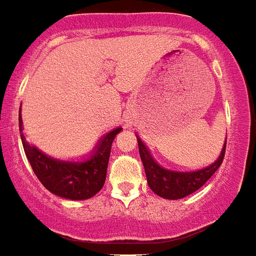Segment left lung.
Wrapping results in <instances>:
<instances>
[{"instance_id":"obj_1","label":"left lung","mask_w":256,"mask_h":256,"mask_svg":"<svg viewBox=\"0 0 256 256\" xmlns=\"http://www.w3.org/2000/svg\"><path fill=\"white\" fill-rule=\"evenodd\" d=\"M136 137L141 161H142L145 174H146L148 184L156 195L168 200L183 199L202 187L204 183L221 166L224 156H225V148H226V140H225L218 158L206 168L195 171H176L164 168L158 164L144 141L137 134Z\"/></svg>"}]
</instances>
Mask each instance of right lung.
Returning <instances> with one entry per match:
<instances>
[{"instance_id": "1", "label": "right lung", "mask_w": 256, "mask_h": 256, "mask_svg": "<svg viewBox=\"0 0 256 256\" xmlns=\"http://www.w3.org/2000/svg\"><path fill=\"white\" fill-rule=\"evenodd\" d=\"M20 112V110H19ZM123 128L110 130L96 142L90 153L81 160L64 161L43 153L26 140L22 116L19 114V132L27 160L42 184L54 195L68 200H86L96 195L106 180L111 146Z\"/></svg>"}]
</instances>
